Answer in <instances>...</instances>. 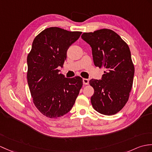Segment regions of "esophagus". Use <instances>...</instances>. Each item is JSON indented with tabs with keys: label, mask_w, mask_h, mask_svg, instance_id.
Segmentation results:
<instances>
[{
	"label": "esophagus",
	"mask_w": 152,
	"mask_h": 152,
	"mask_svg": "<svg viewBox=\"0 0 152 152\" xmlns=\"http://www.w3.org/2000/svg\"><path fill=\"white\" fill-rule=\"evenodd\" d=\"M89 80L88 79H86V78L83 79V83L84 85H88L89 84Z\"/></svg>",
	"instance_id": "esophagus-1"
}]
</instances>
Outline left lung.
I'll list each match as a JSON object with an SVG mask.
<instances>
[{
  "label": "left lung",
  "instance_id": "1",
  "mask_svg": "<svg viewBox=\"0 0 152 152\" xmlns=\"http://www.w3.org/2000/svg\"><path fill=\"white\" fill-rule=\"evenodd\" d=\"M82 39L92 48L94 65L105 69L102 80L92 79L93 108L105 115L117 113L128 101L135 68L128 44L111 30L85 32Z\"/></svg>",
  "mask_w": 152,
  "mask_h": 152
}]
</instances>
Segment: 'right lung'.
<instances>
[{"label": "right lung", "instance_id": "add662e5", "mask_svg": "<svg viewBox=\"0 0 152 152\" xmlns=\"http://www.w3.org/2000/svg\"><path fill=\"white\" fill-rule=\"evenodd\" d=\"M82 33L50 27L33 41L27 56L28 84L35 106L48 118L69 112L83 86L82 77H65L58 69L63 67L66 51Z\"/></svg>", "mask_w": 152, "mask_h": 152}]
</instances>
